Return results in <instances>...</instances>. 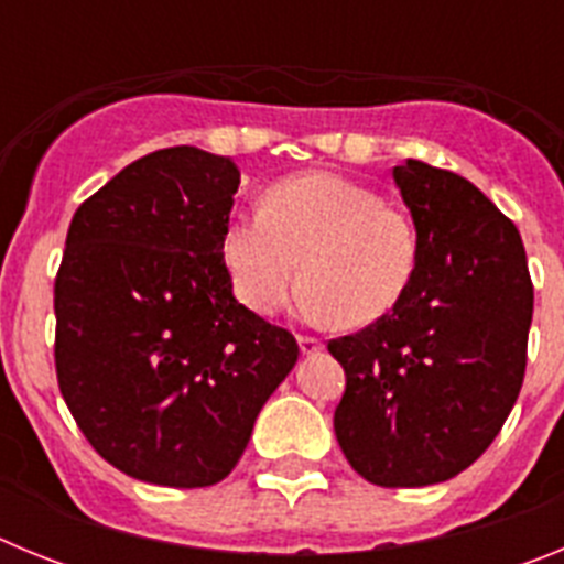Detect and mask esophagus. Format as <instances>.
<instances>
[{
    "label": "esophagus",
    "instance_id": "34e87169",
    "mask_svg": "<svg viewBox=\"0 0 564 564\" xmlns=\"http://www.w3.org/2000/svg\"><path fill=\"white\" fill-rule=\"evenodd\" d=\"M299 350H302V356H316V352H322V341L313 336H299Z\"/></svg>",
    "mask_w": 564,
    "mask_h": 564
}]
</instances>
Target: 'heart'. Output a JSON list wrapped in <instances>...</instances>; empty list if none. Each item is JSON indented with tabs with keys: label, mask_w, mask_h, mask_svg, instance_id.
I'll return each mask as SVG.
<instances>
[{
	"label": "heart",
	"mask_w": 564,
	"mask_h": 564,
	"mask_svg": "<svg viewBox=\"0 0 564 564\" xmlns=\"http://www.w3.org/2000/svg\"><path fill=\"white\" fill-rule=\"evenodd\" d=\"M234 293L257 316L285 311L305 282L307 311L367 327L401 305L421 265L415 223L376 188L336 172H305L237 214L223 237Z\"/></svg>",
	"instance_id": "heart-1"
}]
</instances>
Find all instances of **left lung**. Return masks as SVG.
Listing matches in <instances>:
<instances>
[{"mask_svg": "<svg viewBox=\"0 0 564 564\" xmlns=\"http://www.w3.org/2000/svg\"><path fill=\"white\" fill-rule=\"evenodd\" d=\"M421 265L390 316L333 338L347 387L333 415L364 480L417 488L460 475L520 395L534 285L520 231L466 177L423 161L392 169Z\"/></svg>", "mask_w": 564, "mask_h": 564, "instance_id": "obj_1", "label": "left lung"}]
</instances>
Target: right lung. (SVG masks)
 Segmentation results:
<instances>
[{"instance_id":"right-lung-1","label":"right lung","mask_w":564,"mask_h":564,"mask_svg":"<svg viewBox=\"0 0 564 564\" xmlns=\"http://www.w3.org/2000/svg\"><path fill=\"white\" fill-rule=\"evenodd\" d=\"M231 158L194 147L129 163L73 214L56 273L58 390L93 449L134 480L220 482L299 358L239 305L223 237Z\"/></svg>"}]
</instances>
